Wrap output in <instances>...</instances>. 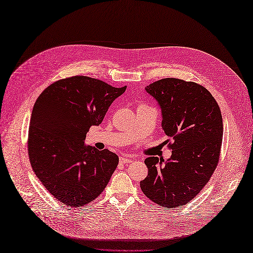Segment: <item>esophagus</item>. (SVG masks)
Wrapping results in <instances>:
<instances>
[{
  "label": "esophagus",
  "instance_id": "esophagus-1",
  "mask_svg": "<svg viewBox=\"0 0 253 253\" xmlns=\"http://www.w3.org/2000/svg\"><path fill=\"white\" fill-rule=\"evenodd\" d=\"M120 163L121 164H126V163H131L132 162V158H128V157H125V156H121L119 158Z\"/></svg>",
  "mask_w": 253,
  "mask_h": 253
}]
</instances>
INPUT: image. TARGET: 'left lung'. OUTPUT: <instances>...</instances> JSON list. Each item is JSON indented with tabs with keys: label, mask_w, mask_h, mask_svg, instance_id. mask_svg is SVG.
Segmentation results:
<instances>
[{
	"label": "left lung",
	"mask_w": 253,
	"mask_h": 253,
	"mask_svg": "<svg viewBox=\"0 0 253 253\" xmlns=\"http://www.w3.org/2000/svg\"><path fill=\"white\" fill-rule=\"evenodd\" d=\"M147 93L162 109V126L173 139L171 157L144 160V195L164 208H177L201 192L216 169L223 140V119L210 91L201 84L176 78L151 83ZM169 141V140H168Z\"/></svg>",
	"instance_id": "left-lung-1"
}]
</instances>
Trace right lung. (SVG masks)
<instances>
[{"label":"right lung","instance_id":"right-lung-1","mask_svg":"<svg viewBox=\"0 0 253 253\" xmlns=\"http://www.w3.org/2000/svg\"><path fill=\"white\" fill-rule=\"evenodd\" d=\"M126 88L74 76L53 82L38 97L28 131L30 165L45 189L63 205L78 208L93 202L116 170L119 158L115 153L99 151L84 140Z\"/></svg>","mask_w":253,"mask_h":253}]
</instances>
